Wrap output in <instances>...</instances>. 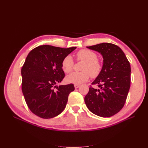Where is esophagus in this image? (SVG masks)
<instances>
[{
    "label": "esophagus",
    "instance_id": "1",
    "mask_svg": "<svg viewBox=\"0 0 148 148\" xmlns=\"http://www.w3.org/2000/svg\"><path fill=\"white\" fill-rule=\"evenodd\" d=\"M74 86H75V89H77V88H78L80 86V85H79V84H74Z\"/></svg>",
    "mask_w": 148,
    "mask_h": 148
}]
</instances>
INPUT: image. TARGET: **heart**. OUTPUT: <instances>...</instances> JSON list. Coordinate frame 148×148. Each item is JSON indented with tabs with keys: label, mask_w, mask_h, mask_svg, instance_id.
Wrapping results in <instances>:
<instances>
[{
	"label": "heart",
	"mask_w": 148,
	"mask_h": 148,
	"mask_svg": "<svg viewBox=\"0 0 148 148\" xmlns=\"http://www.w3.org/2000/svg\"><path fill=\"white\" fill-rule=\"evenodd\" d=\"M78 60L84 62L82 67V71L81 72H74L67 76L66 78V82L70 83L80 84L87 80L90 76L95 78L101 72L102 64L97 59L96 53L87 49H82L77 53ZM73 60L70 56H66L62 62V68L66 73H70L73 70Z\"/></svg>",
	"instance_id": "heart-1"
}]
</instances>
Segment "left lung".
<instances>
[{"label":"left lung","instance_id":"8db88e82","mask_svg":"<svg viewBox=\"0 0 148 148\" xmlns=\"http://www.w3.org/2000/svg\"><path fill=\"white\" fill-rule=\"evenodd\" d=\"M103 58L101 72L94 80L98 88L90 87L84 102L92 113L102 117L114 115L123 108L130 87L131 67L124 52L111 43L86 47Z\"/></svg>","mask_w":148,"mask_h":148}]
</instances>
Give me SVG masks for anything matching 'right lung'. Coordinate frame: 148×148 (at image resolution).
<instances>
[{"label":"right lung","mask_w":148,"mask_h":148,"mask_svg":"<svg viewBox=\"0 0 148 148\" xmlns=\"http://www.w3.org/2000/svg\"><path fill=\"white\" fill-rule=\"evenodd\" d=\"M76 48L42 45L28 53L21 69V89L26 104L38 117L51 119L65 108L74 85L57 84L65 77L62 60Z\"/></svg>","instance_id":"add662e5"}]
</instances>
